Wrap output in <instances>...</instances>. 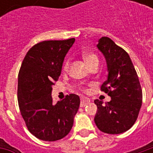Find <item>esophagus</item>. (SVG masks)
<instances>
[{"mask_svg":"<svg viewBox=\"0 0 153 153\" xmlns=\"http://www.w3.org/2000/svg\"><path fill=\"white\" fill-rule=\"evenodd\" d=\"M90 102V99L89 98H88V97H81V102H80V106L81 107H83V106H85L88 104V103Z\"/></svg>","mask_w":153,"mask_h":153,"instance_id":"34e87169","label":"esophagus"}]
</instances>
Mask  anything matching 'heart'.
Segmentation results:
<instances>
[{"instance_id": "heart-1", "label": "heart", "mask_w": 153, "mask_h": 153, "mask_svg": "<svg viewBox=\"0 0 153 153\" xmlns=\"http://www.w3.org/2000/svg\"><path fill=\"white\" fill-rule=\"evenodd\" d=\"M83 59L85 60V61L87 62V64L89 65V66H92L93 64L98 63L99 62V59L97 56L96 54L91 53V52H85V53L83 55ZM69 65H70V60H65V62L64 64V70H67L69 69Z\"/></svg>"}]
</instances>
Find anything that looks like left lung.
<instances>
[{
    "label": "left lung",
    "instance_id": "obj_1",
    "mask_svg": "<svg viewBox=\"0 0 153 153\" xmlns=\"http://www.w3.org/2000/svg\"><path fill=\"white\" fill-rule=\"evenodd\" d=\"M97 47L105 56L108 71L101 91L111 99L105 104L94 101L97 106L94 121L102 132L118 134L128 130L138 118L143 101L141 85L131 59L123 48L107 37L100 38Z\"/></svg>",
    "mask_w": 153,
    "mask_h": 153
}]
</instances>
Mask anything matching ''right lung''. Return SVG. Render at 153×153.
<instances>
[{
    "instance_id": "obj_1",
    "label": "right lung",
    "mask_w": 153,
    "mask_h": 153,
    "mask_svg": "<svg viewBox=\"0 0 153 153\" xmlns=\"http://www.w3.org/2000/svg\"><path fill=\"white\" fill-rule=\"evenodd\" d=\"M67 40L43 41L28 51L18 76V102L27 128L38 139L56 141L72 128L79 110V97L65 96L54 104L51 91L59 79L64 59L74 42Z\"/></svg>"
}]
</instances>
